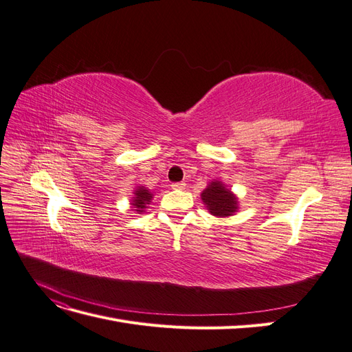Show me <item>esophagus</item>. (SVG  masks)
<instances>
[{"label": "esophagus", "mask_w": 352, "mask_h": 352, "mask_svg": "<svg viewBox=\"0 0 352 352\" xmlns=\"http://www.w3.org/2000/svg\"><path fill=\"white\" fill-rule=\"evenodd\" d=\"M185 186H186V185H185L184 182H177V184H173V185H172L173 189H185Z\"/></svg>", "instance_id": "obj_1"}]
</instances>
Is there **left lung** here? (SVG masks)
<instances>
[{
	"mask_svg": "<svg viewBox=\"0 0 352 352\" xmlns=\"http://www.w3.org/2000/svg\"><path fill=\"white\" fill-rule=\"evenodd\" d=\"M201 201L211 216L225 219L235 216L239 211V198L221 180H211L201 192Z\"/></svg>",
	"mask_w": 352,
	"mask_h": 352,
	"instance_id": "obj_1",
	"label": "left lung"
}]
</instances>
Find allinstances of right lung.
Listing matches in <instances>:
<instances>
[{
	"label": "right lung",
	"mask_w": 352,
	"mask_h": 352,
	"mask_svg": "<svg viewBox=\"0 0 352 352\" xmlns=\"http://www.w3.org/2000/svg\"><path fill=\"white\" fill-rule=\"evenodd\" d=\"M132 199H131V207L133 208V211H136L138 214H144L145 210L150 206V202L154 198V194L151 192L150 189L140 185L133 188V192H132Z\"/></svg>",
	"instance_id": "right-lung-1"
}]
</instances>
